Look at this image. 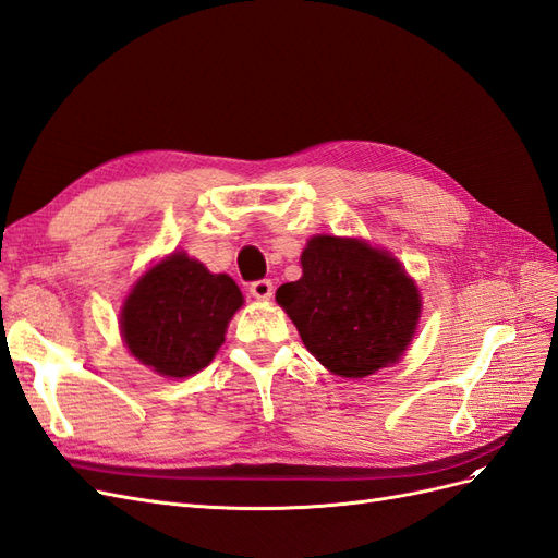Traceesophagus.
Wrapping results in <instances>:
<instances>
[{
    "mask_svg": "<svg viewBox=\"0 0 558 558\" xmlns=\"http://www.w3.org/2000/svg\"><path fill=\"white\" fill-rule=\"evenodd\" d=\"M248 291H251V295L256 298V300H269V298H272V293H275V283L269 281V279H258V281H253L248 286Z\"/></svg>",
    "mask_w": 558,
    "mask_h": 558,
    "instance_id": "1",
    "label": "esophagus"
}]
</instances>
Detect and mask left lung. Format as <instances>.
<instances>
[{"mask_svg": "<svg viewBox=\"0 0 558 558\" xmlns=\"http://www.w3.org/2000/svg\"><path fill=\"white\" fill-rule=\"evenodd\" d=\"M302 277L277 302L312 356L330 373L361 379L396 363L412 342L421 300L386 251L318 234L302 251Z\"/></svg>", "mask_w": 558, "mask_h": 558, "instance_id": "8db88e82", "label": "left lung"}]
</instances>
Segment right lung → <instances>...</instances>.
Segmentation results:
<instances>
[{"instance_id":"obj_1","label":"right lung","mask_w":558,"mask_h":558,"mask_svg":"<svg viewBox=\"0 0 558 558\" xmlns=\"http://www.w3.org/2000/svg\"><path fill=\"white\" fill-rule=\"evenodd\" d=\"M242 302L228 275H211L185 253H172L134 286L121 330L134 359L165 377H189L211 363Z\"/></svg>"}]
</instances>
